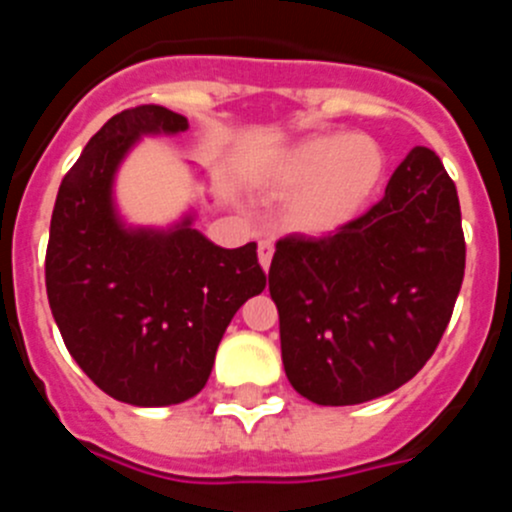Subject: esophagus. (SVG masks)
I'll return each mask as SVG.
<instances>
[{
  "label": "esophagus",
  "mask_w": 512,
  "mask_h": 512,
  "mask_svg": "<svg viewBox=\"0 0 512 512\" xmlns=\"http://www.w3.org/2000/svg\"><path fill=\"white\" fill-rule=\"evenodd\" d=\"M271 256H274V243H271L269 238H264V241H259V264L264 266V269L271 266Z\"/></svg>",
  "instance_id": "34e87169"
}]
</instances>
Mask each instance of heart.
<instances>
[{
    "label": "heart",
    "instance_id": "1",
    "mask_svg": "<svg viewBox=\"0 0 512 512\" xmlns=\"http://www.w3.org/2000/svg\"><path fill=\"white\" fill-rule=\"evenodd\" d=\"M384 174V153L369 138L318 135L284 156L279 182L302 189L289 205V223L305 233H330L354 220Z\"/></svg>",
    "mask_w": 512,
    "mask_h": 512
}]
</instances>
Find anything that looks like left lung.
<instances>
[{
	"label": "left lung",
	"instance_id": "left-lung-1",
	"mask_svg": "<svg viewBox=\"0 0 512 512\" xmlns=\"http://www.w3.org/2000/svg\"><path fill=\"white\" fill-rule=\"evenodd\" d=\"M464 261L456 184L423 146L364 215L277 241L269 292L292 387L318 405H359L410 382L449 325Z\"/></svg>",
	"mask_w": 512,
	"mask_h": 512
}]
</instances>
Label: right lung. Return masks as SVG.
I'll return each instance as SVG.
<instances>
[{"mask_svg": "<svg viewBox=\"0 0 512 512\" xmlns=\"http://www.w3.org/2000/svg\"><path fill=\"white\" fill-rule=\"evenodd\" d=\"M187 128L161 104L104 122L63 176L45 251L48 302L69 354L99 390L140 408L197 395L238 307L266 287L256 243L220 248L189 217L166 233L117 220L122 156L140 135Z\"/></svg>", "mask_w": 512, "mask_h": 512, "instance_id": "obj_1", "label": "right lung"}]
</instances>
